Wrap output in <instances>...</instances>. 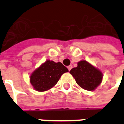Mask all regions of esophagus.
<instances>
[{"label":"esophagus","instance_id":"1","mask_svg":"<svg viewBox=\"0 0 124 124\" xmlns=\"http://www.w3.org/2000/svg\"><path fill=\"white\" fill-rule=\"evenodd\" d=\"M72 66L70 65V66H68V70L70 71V70L72 69Z\"/></svg>","mask_w":124,"mask_h":124}]
</instances>
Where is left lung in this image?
I'll list each match as a JSON object with an SVG mask.
<instances>
[{
  "label": "left lung",
  "mask_w": 124,
  "mask_h": 124,
  "mask_svg": "<svg viewBox=\"0 0 124 124\" xmlns=\"http://www.w3.org/2000/svg\"><path fill=\"white\" fill-rule=\"evenodd\" d=\"M70 73L75 79L76 83L86 90H94L101 84L103 74L86 60L78 62V66L74 68Z\"/></svg>",
  "instance_id": "8db88e82"
}]
</instances>
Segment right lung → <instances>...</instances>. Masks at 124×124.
<instances>
[{"mask_svg":"<svg viewBox=\"0 0 124 124\" xmlns=\"http://www.w3.org/2000/svg\"><path fill=\"white\" fill-rule=\"evenodd\" d=\"M68 72L67 68L61 62L48 60L32 73L30 82L36 90L46 91L54 87L61 76Z\"/></svg>","mask_w":124,"mask_h":124,"instance_id":"1","label":"right lung"}]
</instances>
